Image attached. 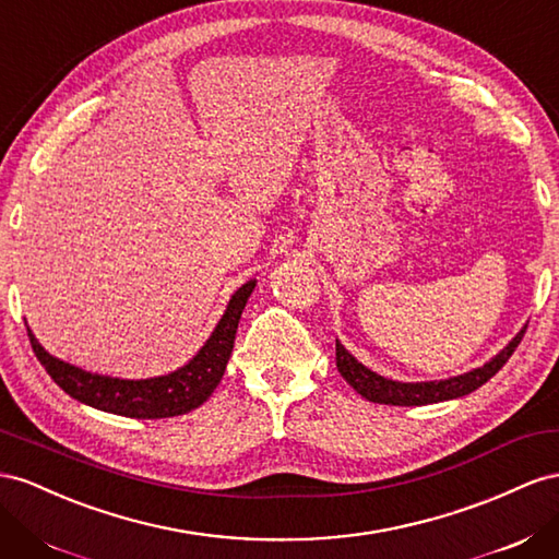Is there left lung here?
Returning <instances> with one entry per match:
<instances>
[{
	"mask_svg": "<svg viewBox=\"0 0 559 559\" xmlns=\"http://www.w3.org/2000/svg\"><path fill=\"white\" fill-rule=\"evenodd\" d=\"M522 336H524V329L508 343V348H503L491 361H487L485 367L473 369L463 376H454V379H447V381L400 383V381L383 379V376L367 369L365 365H359V361L348 350H345L338 341H336V367H338L343 379L348 381L359 392V395L367 397L369 402L392 404V406L435 404V402L463 397V395H467V392H473L479 385H485L493 373H499V369L510 359V355L515 353Z\"/></svg>",
	"mask_w": 559,
	"mask_h": 559,
	"instance_id": "left-lung-1",
	"label": "left lung"
}]
</instances>
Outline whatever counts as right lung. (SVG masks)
Masks as SVG:
<instances>
[{"label":"right lung","instance_id":"1","mask_svg":"<svg viewBox=\"0 0 559 559\" xmlns=\"http://www.w3.org/2000/svg\"><path fill=\"white\" fill-rule=\"evenodd\" d=\"M255 280L239 286L233 294L228 310L221 317L214 334L202 345V350L194 355L186 367H180L174 373L157 376V379L145 381H122L110 379V376L88 373L78 367L68 365L51 357L41 348L37 338L29 334V345L33 353L41 361V367L53 379L58 388H63L70 397L80 400L94 409H103L119 416L131 418H171L188 414L204 404L211 392L221 383L225 365H228L239 317L247 306V300L253 292Z\"/></svg>","mask_w":559,"mask_h":559}]
</instances>
